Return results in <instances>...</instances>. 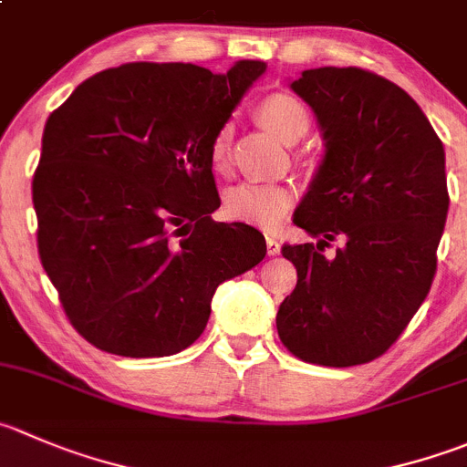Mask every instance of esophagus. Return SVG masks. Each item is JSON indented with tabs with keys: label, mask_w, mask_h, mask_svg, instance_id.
Returning <instances> with one entry per match:
<instances>
[{
	"label": "esophagus",
	"mask_w": 467,
	"mask_h": 467,
	"mask_svg": "<svg viewBox=\"0 0 467 467\" xmlns=\"http://www.w3.org/2000/svg\"><path fill=\"white\" fill-rule=\"evenodd\" d=\"M266 253H269L271 257L278 255L280 253V242L275 237H266Z\"/></svg>",
	"instance_id": "1"
}]
</instances>
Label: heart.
<instances>
[{"mask_svg": "<svg viewBox=\"0 0 467 467\" xmlns=\"http://www.w3.org/2000/svg\"><path fill=\"white\" fill-rule=\"evenodd\" d=\"M257 119L283 143H296L298 139L306 137L307 128H310V116H307L306 107L287 93H274L262 99L257 107ZM230 141H233L230 125H223L212 139L210 164L216 173H223L228 169ZM294 201H296V189L292 184L242 182L225 193L223 210L233 221L271 230L287 214Z\"/></svg>", "mask_w": 467, "mask_h": 467, "instance_id": "b5f03b06", "label": "heart"}]
</instances>
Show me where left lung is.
<instances>
[{"label": "left lung", "mask_w": 467, "mask_h": 467, "mask_svg": "<svg viewBox=\"0 0 467 467\" xmlns=\"http://www.w3.org/2000/svg\"><path fill=\"white\" fill-rule=\"evenodd\" d=\"M292 90L315 111L326 155L285 244L296 287L280 303V342L296 358L351 368L379 358L422 306L447 221L445 150L413 98L363 67H315ZM339 238L333 256L323 248Z\"/></svg>", "instance_id": "left-lung-1"}]
</instances>
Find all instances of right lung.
<instances>
[{"instance_id":"right-lung-1","label":"right lung","mask_w":467,"mask_h":467,"mask_svg":"<svg viewBox=\"0 0 467 467\" xmlns=\"http://www.w3.org/2000/svg\"><path fill=\"white\" fill-rule=\"evenodd\" d=\"M265 70L125 63L49 113L31 182L38 255L93 347L180 354L205 330L216 287L265 260L262 233L212 219L210 164L212 139Z\"/></svg>"}]
</instances>
